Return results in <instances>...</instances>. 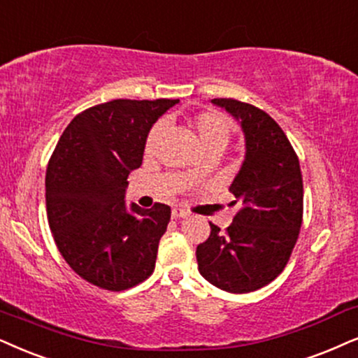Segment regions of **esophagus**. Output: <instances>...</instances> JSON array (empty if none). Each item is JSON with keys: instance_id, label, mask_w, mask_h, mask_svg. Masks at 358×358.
Wrapping results in <instances>:
<instances>
[{"instance_id": "esophagus-1", "label": "esophagus", "mask_w": 358, "mask_h": 358, "mask_svg": "<svg viewBox=\"0 0 358 358\" xmlns=\"http://www.w3.org/2000/svg\"><path fill=\"white\" fill-rule=\"evenodd\" d=\"M171 218H175V220L188 218V213L182 210V208H173V210H171Z\"/></svg>"}]
</instances>
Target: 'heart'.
<instances>
[{"mask_svg":"<svg viewBox=\"0 0 358 358\" xmlns=\"http://www.w3.org/2000/svg\"><path fill=\"white\" fill-rule=\"evenodd\" d=\"M189 125L196 134L198 140H200L203 150L210 152V150H223V148L228 145L229 137H231L233 132V124L231 120L228 119L224 114L216 110H205L200 112L189 120ZM165 132V125L157 124L148 134L147 142H145V152L150 153L153 148L157 147L158 140L162 138V135ZM200 170L198 169H192L188 170V175H198Z\"/></svg>","mask_w":358,"mask_h":358,"instance_id":"1","label":"heart"}]
</instances>
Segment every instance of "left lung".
Wrapping results in <instances>:
<instances>
[{
	"label": "left lung",
	"mask_w": 358,
	"mask_h": 358,
	"mask_svg": "<svg viewBox=\"0 0 358 358\" xmlns=\"http://www.w3.org/2000/svg\"><path fill=\"white\" fill-rule=\"evenodd\" d=\"M241 127L244 158L229 185L233 223L198 244V271L213 286L244 294L261 289L286 268L302 224L304 189L299 158L264 110L234 99H213Z\"/></svg>",
	"instance_id": "1"
}]
</instances>
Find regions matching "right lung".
Segmentation results:
<instances>
[{
  "label": "right lung",
  "mask_w": 358,
  "mask_h": 358,
  "mask_svg": "<svg viewBox=\"0 0 358 358\" xmlns=\"http://www.w3.org/2000/svg\"><path fill=\"white\" fill-rule=\"evenodd\" d=\"M170 99H119L76 115L46 171L49 228L57 250L80 278L124 291L155 269L170 206L127 203V176L142 165L148 132Z\"/></svg>",
  "instance_id": "obj_1"
}]
</instances>
